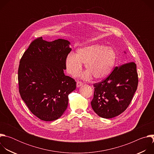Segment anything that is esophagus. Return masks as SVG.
<instances>
[{
  "mask_svg": "<svg viewBox=\"0 0 154 154\" xmlns=\"http://www.w3.org/2000/svg\"><path fill=\"white\" fill-rule=\"evenodd\" d=\"M82 85H83V83H82V82H80V81H77V88H79V87L81 86Z\"/></svg>",
  "mask_w": 154,
  "mask_h": 154,
  "instance_id": "obj_1",
  "label": "esophagus"
}]
</instances>
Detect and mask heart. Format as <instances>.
<instances>
[{"label": "heart", "mask_w": 154, "mask_h": 154, "mask_svg": "<svg viewBox=\"0 0 154 154\" xmlns=\"http://www.w3.org/2000/svg\"><path fill=\"white\" fill-rule=\"evenodd\" d=\"M116 61V54L110 47H105L99 44L85 46L79 49L76 54H69L65 60L68 73L77 75L85 64L88 70L82 75L84 79H89L93 75L94 79L101 80L112 72Z\"/></svg>", "instance_id": "obj_1"}]
</instances>
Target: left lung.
<instances>
[{
    "label": "left lung",
    "mask_w": 154,
    "mask_h": 154,
    "mask_svg": "<svg viewBox=\"0 0 154 154\" xmlns=\"http://www.w3.org/2000/svg\"><path fill=\"white\" fill-rule=\"evenodd\" d=\"M138 83L137 65L134 62L116 67L106 79L94 84V97L91 102L93 110L106 119L119 115L131 102Z\"/></svg>",
    "instance_id": "left-lung-1"
}]
</instances>
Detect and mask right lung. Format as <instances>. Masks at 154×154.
<instances>
[{"label":"right lung","instance_id":"obj_1","mask_svg":"<svg viewBox=\"0 0 154 154\" xmlns=\"http://www.w3.org/2000/svg\"><path fill=\"white\" fill-rule=\"evenodd\" d=\"M70 42L58 39H35L22 57L18 69L20 97L30 112L45 121L61 116L68 95L76 88L75 80L65 75V60L72 49Z\"/></svg>","mask_w":154,"mask_h":154}]
</instances>
